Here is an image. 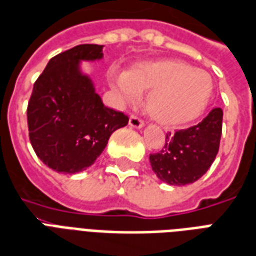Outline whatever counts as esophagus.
Masks as SVG:
<instances>
[{"instance_id": "obj_1", "label": "esophagus", "mask_w": 256, "mask_h": 256, "mask_svg": "<svg viewBox=\"0 0 256 256\" xmlns=\"http://www.w3.org/2000/svg\"><path fill=\"white\" fill-rule=\"evenodd\" d=\"M130 126H135V128H142L144 126V121L140 118V117L135 116V114H132L130 117Z\"/></svg>"}]
</instances>
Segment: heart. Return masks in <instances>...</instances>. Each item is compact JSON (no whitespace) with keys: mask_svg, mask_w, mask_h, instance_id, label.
I'll return each mask as SVG.
<instances>
[{"mask_svg":"<svg viewBox=\"0 0 256 256\" xmlns=\"http://www.w3.org/2000/svg\"><path fill=\"white\" fill-rule=\"evenodd\" d=\"M110 84L126 104H135L140 92H148L147 112L163 126H182L197 118L208 105L213 89L206 71L174 59L144 62L126 74H110Z\"/></svg>","mask_w":256,"mask_h":256,"instance_id":"b5f03b06","label":"heart"}]
</instances>
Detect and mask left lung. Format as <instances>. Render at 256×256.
<instances>
[{
  "mask_svg": "<svg viewBox=\"0 0 256 256\" xmlns=\"http://www.w3.org/2000/svg\"><path fill=\"white\" fill-rule=\"evenodd\" d=\"M222 128V108H214L197 126L167 132L163 148L150 154L154 172L168 185L182 186L200 180L218 152Z\"/></svg>",
  "mask_w": 256,
  "mask_h": 256,
  "instance_id": "1",
  "label": "left lung"
}]
</instances>
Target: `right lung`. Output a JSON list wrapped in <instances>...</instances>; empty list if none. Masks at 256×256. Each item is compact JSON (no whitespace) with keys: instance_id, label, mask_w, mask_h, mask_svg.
I'll return each instance as SVG.
<instances>
[{"instance_id":"1","label":"right lung","mask_w":256,"mask_h":256,"mask_svg":"<svg viewBox=\"0 0 256 256\" xmlns=\"http://www.w3.org/2000/svg\"><path fill=\"white\" fill-rule=\"evenodd\" d=\"M102 58V46L80 44L50 59L34 84L26 108L30 140L40 160L58 172L92 166L113 132L130 117L104 105L92 80L80 76V59Z\"/></svg>"}]
</instances>
